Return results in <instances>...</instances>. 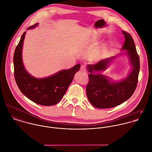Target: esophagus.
Masks as SVG:
<instances>
[{"label": "esophagus", "mask_w": 152, "mask_h": 152, "mask_svg": "<svg viewBox=\"0 0 152 152\" xmlns=\"http://www.w3.org/2000/svg\"><path fill=\"white\" fill-rule=\"evenodd\" d=\"M80 70L82 71H86V65L84 64H82L80 66Z\"/></svg>", "instance_id": "obj_1"}]
</instances>
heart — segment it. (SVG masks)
I'll list each match as a JSON object with an SVG mask.
<instances>
[{
  "instance_id": "1",
  "label": "heart",
  "mask_w": 152,
  "mask_h": 152,
  "mask_svg": "<svg viewBox=\"0 0 152 152\" xmlns=\"http://www.w3.org/2000/svg\"><path fill=\"white\" fill-rule=\"evenodd\" d=\"M101 56H102V52H100V51H98V52L96 53V57H97V58H99Z\"/></svg>"
}]
</instances>
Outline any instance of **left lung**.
Masks as SVG:
<instances>
[{
    "mask_svg": "<svg viewBox=\"0 0 152 152\" xmlns=\"http://www.w3.org/2000/svg\"><path fill=\"white\" fill-rule=\"evenodd\" d=\"M125 41L122 50H126L129 57L132 71L127 77L119 82H113L101 74H93L94 72L105 70L113 57L99 61L94 64H89L88 70L91 73L86 86V94L89 102L95 107L107 109L116 107L129 99L133 94L138 82L140 70L139 57L132 36L122 31Z\"/></svg>",
    "mask_w": 152,
    "mask_h": 152,
    "instance_id": "8db88e82",
    "label": "left lung"
}]
</instances>
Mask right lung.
<instances>
[{
	"label": "right lung",
	"mask_w": 152,
	"mask_h": 152,
	"mask_svg": "<svg viewBox=\"0 0 152 152\" xmlns=\"http://www.w3.org/2000/svg\"><path fill=\"white\" fill-rule=\"evenodd\" d=\"M37 23L30 26L31 29ZM26 31L21 36L13 56L14 76L16 84L22 93L32 102L43 106L57 104L64 96L72 83L80 64H77L68 70H61L56 74L43 79H37L30 75L24 68L22 50Z\"/></svg>",
	"instance_id": "obj_1"
}]
</instances>
